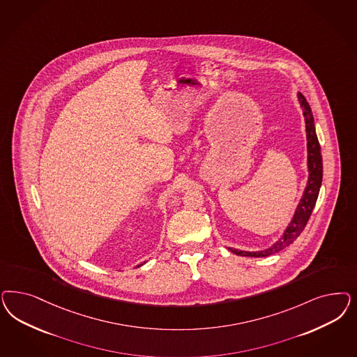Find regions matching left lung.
<instances>
[{"mask_svg": "<svg viewBox=\"0 0 357 357\" xmlns=\"http://www.w3.org/2000/svg\"><path fill=\"white\" fill-rule=\"evenodd\" d=\"M299 104L302 106L303 110V116H305V122H306V134H307V162H309V181L307 186L303 192V197L299 202L298 207L296 210V214L291 219V222L289 223L288 229L285 231L284 236L275 243L271 248L260 251V252H245V251H239V250H234L229 248L231 252L238 255V256H250V257H264L277 253L281 250H284L285 247L290 245L294 242L303 229L306 227L309 219H310L312 208L317 204V198L319 195V189L322 185L323 176V164L322 153H321V146L318 142V137L315 132V126H314V118L311 114V109L306 98L298 93Z\"/></svg>", "mask_w": 357, "mask_h": 357, "instance_id": "obj_1", "label": "left lung"}]
</instances>
